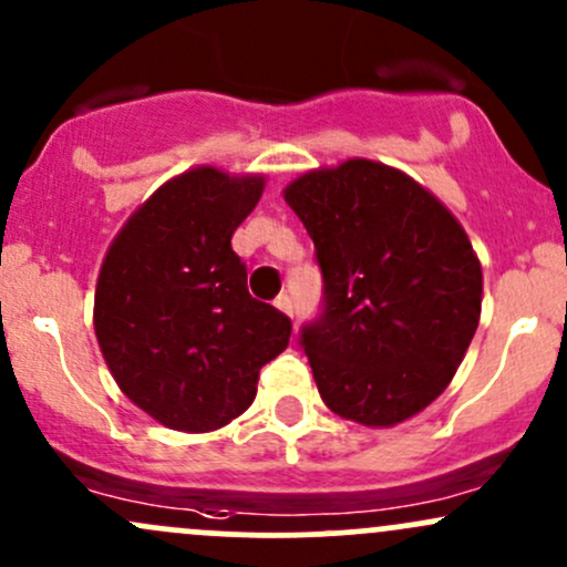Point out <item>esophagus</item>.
<instances>
[{
  "mask_svg": "<svg viewBox=\"0 0 567 567\" xmlns=\"http://www.w3.org/2000/svg\"><path fill=\"white\" fill-rule=\"evenodd\" d=\"M276 308L281 310V313L289 316V319H291V316H295V306H291V297H289V295H281V297H278V300H276Z\"/></svg>",
  "mask_w": 567,
  "mask_h": 567,
  "instance_id": "esophagus-1",
  "label": "esophagus"
}]
</instances>
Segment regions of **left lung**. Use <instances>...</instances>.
Wrapping results in <instances>:
<instances>
[{
    "instance_id": "left-lung-1",
    "label": "left lung",
    "mask_w": 567,
    "mask_h": 567,
    "mask_svg": "<svg viewBox=\"0 0 567 567\" xmlns=\"http://www.w3.org/2000/svg\"><path fill=\"white\" fill-rule=\"evenodd\" d=\"M284 199L324 276V313L300 338L321 400L362 427L416 416L452 383L481 319L467 233L403 169L359 156L297 175Z\"/></svg>"
}]
</instances>
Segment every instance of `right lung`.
Instances as JSON below:
<instances>
[{
  "label": "right lung",
  "mask_w": 567,
  "mask_h": 567,
  "mask_svg": "<svg viewBox=\"0 0 567 567\" xmlns=\"http://www.w3.org/2000/svg\"><path fill=\"white\" fill-rule=\"evenodd\" d=\"M261 192V173L186 169L126 218L102 259L96 343L121 392L169 430L233 422L257 398L261 364L289 346L291 321L248 295L233 251Z\"/></svg>",
  "instance_id": "1"
}]
</instances>
